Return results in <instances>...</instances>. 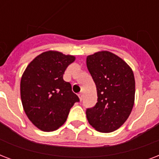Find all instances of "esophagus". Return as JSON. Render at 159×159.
I'll list each match as a JSON object with an SVG mask.
<instances>
[{"instance_id": "esophagus-1", "label": "esophagus", "mask_w": 159, "mask_h": 159, "mask_svg": "<svg viewBox=\"0 0 159 159\" xmlns=\"http://www.w3.org/2000/svg\"><path fill=\"white\" fill-rule=\"evenodd\" d=\"M78 97H79L80 100H81V101H82V98H83V94H82V92H80L79 94H78Z\"/></svg>"}]
</instances>
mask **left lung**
Wrapping results in <instances>:
<instances>
[{
  "label": "left lung",
  "mask_w": 159,
  "mask_h": 159,
  "mask_svg": "<svg viewBox=\"0 0 159 159\" xmlns=\"http://www.w3.org/2000/svg\"><path fill=\"white\" fill-rule=\"evenodd\" d=\"M87 67L97 86V102L86 111L91 125L102 133L116 130L130 115L135 81L130 67L117 55L101 51L87 57Z\"/></svg>",
  "instance_id": "obj_1"
}]
</instances>
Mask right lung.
<instances>
[{
    "label": "right lung",
    "mask_w": 159,
    "mask_h": 159,
    "mask_svg": "<svg viewBox=\"0 0 159 159\" xmlns=\"http://www.w3.org/2000/svg\"><path fill=\"white\" fill-rule=\"evenodd\" d=\"M75 57L47 51L34 58L20 81V97L29 120L45 132L56 130L67 120L70 109L79 98L63 74Z\"/></svg>",
    "instance_id": "1"
}]
</instances>
